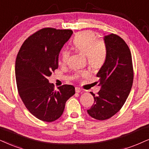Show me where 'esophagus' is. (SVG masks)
<instances>
[{"label":"esophagus","instance_id":"1","mask_svg":"<svg viewBox=\"0 0 149 149\" xmlns=\"http://www.w3.org/2000/svg\"><path fill=\"white\" fill-rule=\"evenodd\" d=\"M75 92H76L77 93H79L81 92V90L79 88H75Z\"/></svg>","mask_w":149,"mask_h":149}]
</instances>
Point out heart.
<instances>
[{"instance_id":"obj_1","label":"heart","mask_w":149,"mask_h":149,"mask_svg":"<svg viewBox=\"0 0 149 149\" xmlns=\"http://www.w3.org/2000/svg\"><path fill=\"white\" fill-rule=\"evenodd\" d=\"M73 46L78 52L86 56L89 65L94 68H98L106 61L107 50L104 42L97 39L96 35L91 31H84L74 36ZM69 52L63 50L61 52L62 63H65L69 57ZM84 74V73H82ZM78 76V75H77Z\"/></svg>"}]
</instances>
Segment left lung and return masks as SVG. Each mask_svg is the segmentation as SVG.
<instances>
[{
	"label": "left lung",
	"instance_id": "left-lung-1",
	"mask_svg": "<svg viewBox=\"0 0 149 149\" xmlns=\"http://www.w3.org/2000/svg\"><path fill=\"white\" fill-rule=\"evenodd\" d=\"M107 54L106 61L97 74L101 87L94 104L88 113L93 118L105 120L122 108L131 92L133 81L132 56L127 44L116 34L104 37Z\"/></svg>",
	"mask_w": 149,
	"mask_h": 149
}]
</instances>
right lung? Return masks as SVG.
I'll return each mask as SVG.
<instances>
[{
  "mask_svg": "<svg viewBox=\"0 0 149 149\" xmlns=\"http://www.w3.org/2000/svg\"><path fill=\"white\" fill-rule=\"evenodd\" d=\"M72 33L70 30L41 29L25 40L16 56L18 93L27 110L43 122L59 118L66 101L75 93L72 85H63L55 91L47 79L58 68L61 49Z\"/></svg>",
  "mask_w": 149,
  "mask_h": 149,
  "instance_id": "1",
  "label": "right lung"
}]
</instances>
